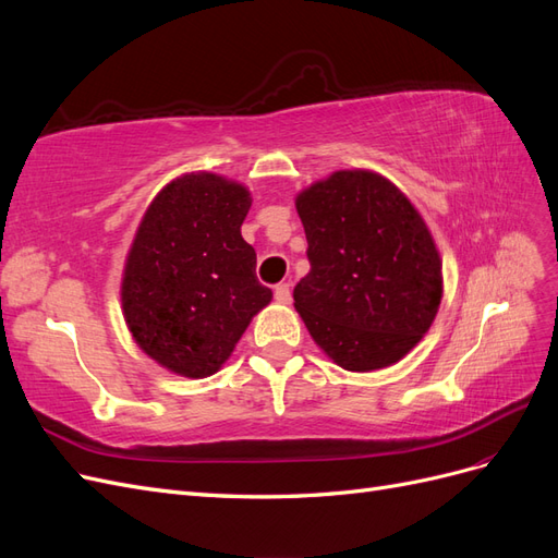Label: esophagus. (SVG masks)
I'll return each mask as SVG.
<instances>
[{"mask_svg":"<svg viewBox=\"0 0 558 558\" xmlns=\"http://www.w3.org/2000/svg\"><path fill=\"white\" fill-rule=\"evenodd\" d=\"M275 298H277V302H281V305H289V302H291V286L289 283H277Z\"/></svg>","mask_w":558,"mask_h":558,"instance_id":"34e87169","label":"esophagus"}]
</instances>
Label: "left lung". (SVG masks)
<instances>
[{
  "label": "left lung",
  "instance_id": "1",
  "mask_svg": "<svg viewBox=\"0 0 558 558\" xmlns=\"http://www.w3.org/2000/svg\"><path fill=\"white\" fill-rule=\"evenodd\" d=\"M295 207L312 269L293 300L314 342L351 373L398 363L442 300V260L424 218L367 170L312 183Z\"/></svg>",
  "mask_w": 558,
  "mask_h": 558
}]
</instances>
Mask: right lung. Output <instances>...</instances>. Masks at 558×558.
Wrapping results in <instances>:
<instances>
[{
    "instance_id": "right-lung-1",
    "label": "right lung",
    "mask_w": 558,
    "mask_h": 558,
    "mask_svg": "<svg viewBox=\"0 0 558 558\" xmlns=\"http://www.w3.org/2000/svg\"><path fill=\"white\" fill-rule=\"evenodd\" d=\"M251 193L193 172L150 202L121 286L128 328L144 353L183 377H209L272 300L242 238Z\"/></svg>"
}]
</instances>
